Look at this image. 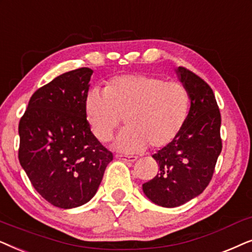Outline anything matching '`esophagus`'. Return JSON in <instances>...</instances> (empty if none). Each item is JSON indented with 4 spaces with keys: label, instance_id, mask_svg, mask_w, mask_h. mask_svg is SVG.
<instances>
[{
    "label": "esophagus",
    "instance_id": "obj_1",
    "mask_svg": "<svg viewBox=\"0 0 252 252\" xmlns=\"http://www.w3.org/2000/svg\"><path fill=\"white\" fill-rule=\"evenodd\" d=\"M116 157L122 158L123 160L130 161V162H133V161H136L137 159H138V157H136V156H122V154H121V156H116Z\"/></svg>",
    "mask_w": 252,
    "mask_h": 252
}]
</instances>
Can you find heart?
<instances>
[{"instance_id": "1", "label": "heart", "mask_w": 252, "mask_h": 252, "mask_svg": "<svg viewBox=\"0 0 252 252\" xmlns=\"http://www.w3.org/2000/svg\"><path fill=\"white\" fill-rule=\"evenodd\" d=\"M187 87L177 80L153 75H122L106 90L92 89L85 98L90 128L100 142H108L124 117L128 126L117 137L115 147L124 152L168 145L179 136L189 112Z\"/></svg>"}]
</instances>
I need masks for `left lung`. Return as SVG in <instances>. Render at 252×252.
Here are the masks:
<instances>
[{"mask_svg":"<svg viewBox=\"0 0 252 252\" xmlns=\"http://www.w3.org/2000/svg\"><path fill=\"white\" fill-rule=\"evenodd\" d=\"M177 73L189 92V114L179 136L152 156L159 174L143 184L147 198L163 207L180 206L202 193L222 150L220 109L212 89L189 69L179 66Z\"/></svg>","mask_w":252,"mask_h":252,"instance_id":"obj_1","label":"left lung"}]
</instances>
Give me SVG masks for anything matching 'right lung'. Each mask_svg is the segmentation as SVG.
<instances>
[{"instance_id":"right-lung-1","label":"right lung","mask_w":252,"mask_h":252,"mask_svg":"<svg viewBox=\"0 0 252 252\" xmlns=\"http://www.w3.org/2000/svg\"><path fill=\"white\" fill-rule=\"evenodd\" d=\"M92 73L79 68L40 87L19 121L21 166L40 196L60 209L89 202L113 160L86 120Z\"/></svg>"}]
</instances>
